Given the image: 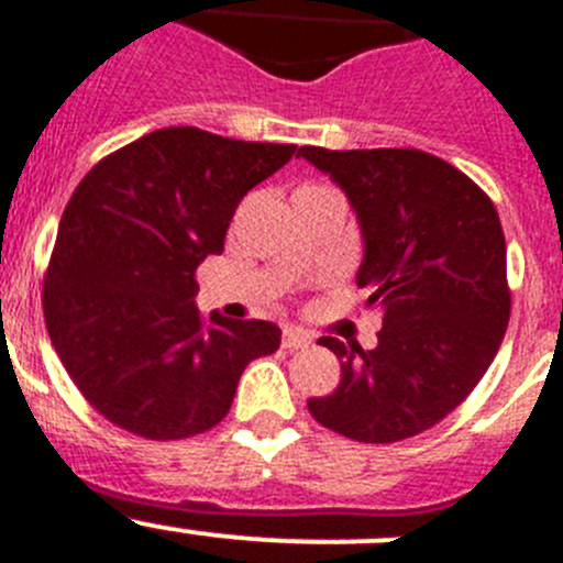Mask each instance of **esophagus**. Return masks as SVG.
I'll list each match as a JSON object with an SVG mask.
<instances>
[{"label": "esophagus", "mask_w": 563, "mask_h": 563, "mask_svg": "<svg viewBox=\"0 0 563 563\" xmlns=\"http://www.w3.org/2000/svg\"><path fill=\"white\" fill-rule=\"evenodd\" d=\"M308 344H311V335H308L306 330H299V328L283 330V346H286V350H302V346Z\"/></svg>", "instance_id": "obj_1"}]
</instances>
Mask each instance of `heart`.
Masks as SVG:
<instances>
[{"instance_id": "obj_1", "label": "heart", "mask_w": 563, "mask_h": 563, "mask_svg": "<svg viewBox=\"0 0 563 563\" xmlns=\"http://www.w3.org/2000/svg\"><path fill=\"white\" fill-rule=\"evenodd\" d=\"M302 188H313V186H302Z\"/></svg>"}]
</instances>
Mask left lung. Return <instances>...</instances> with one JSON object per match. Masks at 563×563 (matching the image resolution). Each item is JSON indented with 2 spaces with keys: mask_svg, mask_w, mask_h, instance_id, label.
<instances>
[{
  "mask_svg": "<svg viewBox=\"0 0 563 563\" xmlns=\"http://www.w3.org/2000/svg\"><path fill=\"white\" fill-rule=\"evenodd\" d=\"M297 155L350 199L364 241L355 283L383 313L372 350L324 335L341 383L308 411L366 444L422 433L466 400L506 335L500 217L464 172L428 152L299 146Z\"/></svg>",
  "mask_w": 563,
  "mask_h": 563,
  "instance_id": "obj_1",
  "label": "left lung"
}]
</instances>
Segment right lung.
Returning <instances> with one entry per match:
<instances>
[{
    "label": "right lung",
    "mask_w": 563,
    "mask_h": 563,
    "mask_svg": "<svg viewBox=\"0 0 563 563\" xmlns=\"http://www.w3.org/2000/svg\"><path fill=\"white\" fill-rule=\"evenodd\" d=\"M294 144L163 128L99 161L63 210L44 280V319L82 397L152 441L228 417L246 364L280 346L264 319L199 317L194 272L222 255L250 188Z\"/></svg>",
    "instance_id": "add662e5"
}]
</instances>
